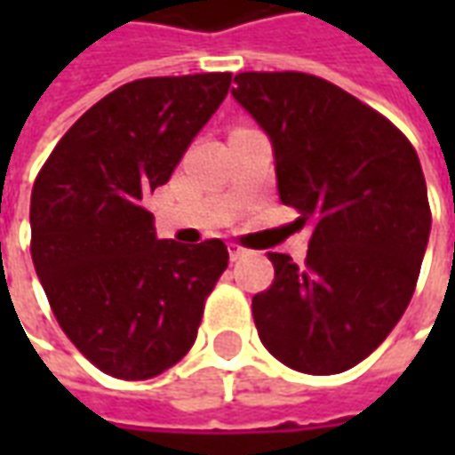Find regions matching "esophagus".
Instances as JSON below:
<instances>
[{
    "mask_svg": "<svg viewBox=\"0 0 455 455\" xmlns=\"http://www.w3.org/2000/svg\"><path fill=\"white\" fill-rule=\"evenodd\" d=\"M248 251L243 246H238V243H228V256H231V260H238V258L246 256Z\"/></svg>",
    "mask_w": 455,
    "mask_h": 455,
    "instance_id": "obj_1",
    "label": "esophagus"
}]
</instances>
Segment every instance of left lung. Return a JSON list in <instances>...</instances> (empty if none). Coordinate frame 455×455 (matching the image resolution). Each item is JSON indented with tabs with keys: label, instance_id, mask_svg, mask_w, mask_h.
<instances>
[{
	"label": "left lung",
	"instance_id": "1",
	"mask_svg": "<svg viewBox=\"0 0 455 455\" xmlns=\"http://www.w3.org/2000/svg\"><path fill=\"white\" fill-rule=\"evenodd\" d=\"M231 90L275 150L277 192L312 227L305 266L267 253L260 341L287 368L334 375L380 346L410 305L431 228L417 150L380 112L307 73H238Z\"/></svg>",
	"mask_w": 455,
	"mask_h": 455
}]
</instances>
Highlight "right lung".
I'll return each mask as SVG.
<instances>
[{"label": "right lung", "instance_id": "1", "mask_svg": "<svg viewBox=\"0 0 455 455\" xmlns=\"http://www.w3.org/2000/svg\"><path fill=\"white\" fill-rule=\"evenodd\" d=\"M231 73L143 77L90 107L31 192V258L58 324L87 361L148 380L192 348L228 266L221 238H156L143 199L165 185L224 102Z\"/></svg>", "mask_w": 455, "mask_h": 455}]
</instances>
